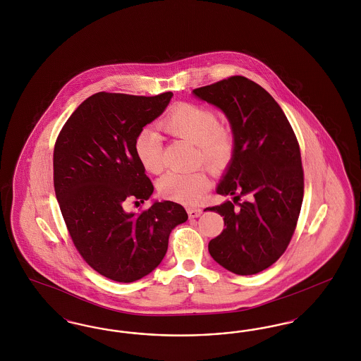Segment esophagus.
I'll return each mask as SVG.
<instances>
[{
	"label": "esophagus",
	"mask_w": 361,
	"mask_h": 361,
	"mask_svg": "<svg viewBox=\"0 0 361 361\" xmlns=\"http://www.w3.org/2000/svg\"><path fill=\"white\" fill-rule=\"evenodd\" d=\"M187 212H188L189 218L193 219V218H199L203 214V209H200V208H188Z\"/></svg>",
	"instance_id": "esophagus-1"
}]
</instances>
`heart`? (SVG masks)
I'll return each instance as SVG.
<instances>
[{
	"label": "heart",
	"mask_w": 361,
	"mask_h": 361,
	"mask_svg": "<svg viewBox=\"0 0 361 361\" xmlns=\"http://www.w3.org/2000/svg\"><path fill=\"white\" fill-rule=\"evenodd\" d=\"M162 127L176 137L197 146V164H204L214 174L226 172L235 157V137L221 127L218 115L196 104H180L162 121ZM134 153L146 172L158 174L164 168L162 140L153 128H143L134 140ZM209 189L204 171L169 172L158 181L159 193L183 204L199 203Z\"/></svg>",
	"instance_id": "1"
}]
</instances>
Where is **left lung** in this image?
Segmentation results:
<instances>
[{"label":"left lung","instance_id":"obj_1","mask_svg":"<svg viewBox=\"0 0 361 361\" xmlns=\"http://www.w3.org/2000/svg\"><path fill=\"white\" fill-rule=\"evenodd\" d=\"M193 93L224 111L235 137V157L216 189L234 203L204 209L222 215L226 226L208 252L235 275H256L281 257L298 224L305 190L298 139L275 99L246 77Z\"/></svg>","mask_w":361,"mask_h":361}]
</instances>
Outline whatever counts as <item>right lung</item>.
I'll list each match as a JSON object with an SVG mask.
<instances>
[{"mask_svg":"<svg viewBox=\"0 0 361 361\" xmlns=\"http://www.w3.org/2000/svg\"><path fill=\"white\" fill-rule=\"evenodd\" d=\"M172 96L99 92L71 114L54 146V188L71 240L90 268L114 281L131 283L154 271L171 231L188 219L174 202L126 211L128 202L139 206L154 190L134 140Z\"/></svg>","mask_w":361,"mask_h":361,"instance_id":"obj_1","label":"right lung"}]
</instances>
